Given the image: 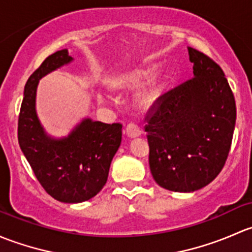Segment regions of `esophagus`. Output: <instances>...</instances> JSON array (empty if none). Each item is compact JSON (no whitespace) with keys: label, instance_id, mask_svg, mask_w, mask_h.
I'll list each match as a JSON object with an SVG mask.
<instances>
[{"label":"esophagus","instance_id":"obj_1","mask_svg":"<svg viewBox=\"0 0 252 252\" xmlns=\"http://www.w3.org/2000/svg\"><path fill=\"white\" fill-rule=\"evenodd\" d=\"M126 133H127V136L131 137V138H134V137L141 136L142 131H141V128H139V126H137L136 124L129 123L128 125L126 126Z\"/></svg>","mask_w":252,"mask_h":252}]
</instances>
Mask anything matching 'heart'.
<instances>
[{"mask_svg": "<svg viewBox=\"0 0 252 252\" xmlns=\"http://www.w3.org/2000/svg\"><path fill=\"white\" fill-rule=\"evenodd\" d=\"M153 74V68H147L143 70H139V71L132 72V74L123 75V76H119L116 79L111 80L110 85L111 87L115 88H134L142 86ZM160 93V86L158 84L152 85L148 90H145L141 95H139V104L144 108H149L154 104V102L157 100L158 95ZM99 99L103 100L104 97L99 95Z\"/></svg>", "mask_w": 252, "mask_h": 252, "instance_id": "b5f03b06", "label": "heart"}]
</instances>
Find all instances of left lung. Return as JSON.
<instances>
[{"label": "left lung", "mask_w": 252, "mask_h": 252, "mask_svg": "<svg viewBox=\"0 0 252 252\" xmlns=\"http://www.w3.org/2000/svg\"><path fill=\"white\" fill-rule=\"evenodd\" d=\"M194 77L160 94L145 114L154 181L172 191H194L221 172L232 145L237 109L221 66L188 48Z\"/></svg>", "instance_id": "1"}]
</instances>
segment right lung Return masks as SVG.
Here are the masks:
<instances>
[{
	"mask_svg": "<svg viewBox=\"0 0 252 252\" xmlns=\"http://www.w3.org/2000/svg\"><path fill=\"white\" fill-rule=\"evenodd\" d=\"M71 59L66 49L57 51L30 75L18 118V141L42 188L56 200L75 204L90 200L107 183L123 125L86 119L68 138L54 141L46 136L36 116V87L41 77Z\"/></svg>",
	"mask_w": 252,
	"mask_h": 252,
	"instance_id": "1",
	"label": "right lung"
}]
</instances>
